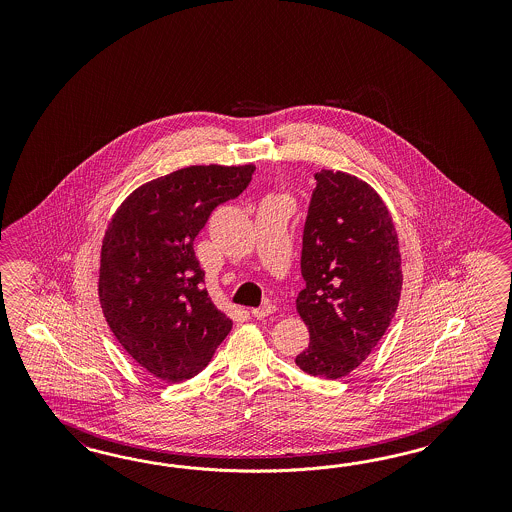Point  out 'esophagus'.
Returning <instances> with one entry per match:
<instances>
[{
	"instance_id": "34e87169",
	"label": "esophagus",
	"mask_w": 512,
	"mask_h": 512,
	"mask_svg": "<svg viewBox=\"0 0 512 512\" xmlns=\"http://www.w3.org/2000/svg\"><path fill=\"white\" fill-rule=\"evenodd\" d=\"M272 313H276V306H274L272 302H266L261 308L251 310V315L257 317V319H264V317H268V315H272Z\"/></svg>"
}]
</instances>
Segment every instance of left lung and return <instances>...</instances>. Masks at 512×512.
Returning <instances> with one entry per match:
<instances>
[{
	"label": "left lung",
	"instance_id": "1",
	"mask_svg": "<svg viewBox=\"0 0 512 512\" xmlns=\"http://www.w3.org/2000/svg\"><path fill=\"white\" fill-rule=\"evenodd\" d=\"M302 238L296 311L310 345L295 358L302 372L349 375L383 338L402 295L398 233L379 193L353 174L323 171Z\"/></svg>",
	"mask_w": 512,
	"mask_h": 512
}]
</instances>
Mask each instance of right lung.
Listing matches in <instances>:
<instances>
[{"label": "right lung", "mask_w": 512, "mask_h": 512, "mask_svg": "<svg viewBox=\"0 0 512 512\" xmlns=\"http://www.w3.org/2000/svg\"><path fill=\"white\" fill-rule=\"evenodd\" d=\"M255 167L193 165L137 187L101 246L99 302L112 334L146 372L176 383L214 357L233 321L202 287L193 242L219 204L236 199Z\"/></svg>", "instance_id": "obj_1"}]
</instances>
